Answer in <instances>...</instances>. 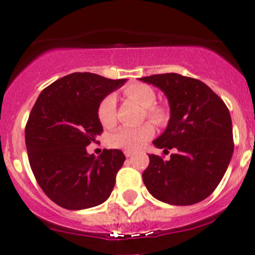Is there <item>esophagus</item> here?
<instances>
[{
    "label": "esophagus",
    "instance_id": "obj_1",
    "mask_svg": "<svg viewBox=\"0 0 255 255\" xmlns=\"http://www.w3.org/2000/svg\"><path fill=\"white\" fill-rule=\"evenodd\" d=\"M133 151H130V150H125V155L127 156V158H129V156H132L133 155Z\"/></svg>",
    "mask_w": 255,
    "mask_h": 255
}]
</instances>
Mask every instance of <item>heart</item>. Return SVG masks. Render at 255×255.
<instances>
[{"mask_svg":"<svg viewBox=\"0 0 255 255\" xmlns=\"http://www.w3.org/2000/svg\"><path fill=\"white\" fill-rule=\"evenodd\" d=\"M127 99L137 102L144 107L146 117L155 123H163L166 115L161 107L154 106L156 95L150 86L144 84H132L125 89ZM99 120L105 127H111L116 122V99L113 95H109L101 101L99 106ZM153 126L149 123L137 126V127H121L111 137V144L118 148L135 150L153 135Z\"/></svg>","mask_w":255,"mask_h":255,"instance_id":"obj_1","label":"heart"}]
</instances>
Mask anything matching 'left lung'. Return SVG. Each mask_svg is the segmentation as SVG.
Listing matches in <instances>:
<instances>
[{
	"instance_id": "left-lung-1",
	"label": "left lung",
	"mask_w": 255,
	"mask_h": 255,
	"mask_svg": "<svg viewBox=\"0 0 255 255\" xmlns=\"http://www.w3.org/2000/svg\"><path fill=\"white\" fill-rule=\"evenodd\" d=\"M138 80L158 87L170 107L168 126L153 144L176 150L170 160L148 154L144 185L151 196L169 205L202 201L220 184L232 158V120L227 106L200 80L174 73Z\"/></svg>"
}]
</instances>
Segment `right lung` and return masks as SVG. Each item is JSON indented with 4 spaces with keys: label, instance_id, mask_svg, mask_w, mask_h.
I'll use <instances>...</instances> for the list:
<instances>
[{
    "label": "right lung",
    "instance_id": "1",
    "mask_svg": "<svg viewBox=\"0 0 255 255\" xmlns=\"http://www.w3.org/2000/svg\"><path fill=\"white\" fill-rule=\"evenodd\" d=\"M127 82L97 74L74 73L40 92L25 127L30 168L45 195L66 210L104 204L126 160L118 149L87 153L102 132L99 106Z\"/></svg>",
    "mask_w": 255,
    "mask_h": 255
}]
</instances>
